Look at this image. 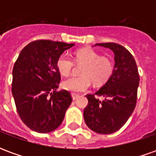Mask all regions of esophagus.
<instances>
[{
	"instance_id": "obj_1",
	"label": "esophagus",
	"mask_w": 156,
	"mask_h": 156,
	"mask_svg": "<svg viewBox=\"0 0 156 156\" xmlns=\"http://www.w3.org/2000/svg\"><path fill=\"white\" fill-rule=\"evenodd\" d=\"M78 97H79V94H72V98H73V100L77 99Z\"/></svg>"
}]
</instances>
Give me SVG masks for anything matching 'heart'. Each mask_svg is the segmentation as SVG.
I'll list each match as a JSON object with an SVG mask.
<instances>
[{
    "label": "heart",
    "instance_id": "heart-1",
    "mask_svg": "<svg viewBox=\"0 0 156 156\" xmlns=\"http://www.w3.org/2000/svg\"><path fill=\"white\" fill-rule=\"evenodd\" d=\"M77 63L85 66L81 71L80 77H71L62 82V87L66 90L73 93L87 90L91 86L92 81L95 85H102L108 81L114 71V65L110 59L101 57L93 49H81L75 53ZM74 66V62L68 55L62 54L58 59V71L64 76L70 74Z\"/></svg>",
    "mask_w": 156,
    "mask_h": 156
}]
</instances>
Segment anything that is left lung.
Instances as JSON below:
<instances>
[{
	"instance_id": "obj_1",
	"label": "left lung",
	"mask_w": 156,
	"mask_h": 156,
	"mask_svg": "<svg viewBox=\"0 0 156 156\" xmlns=\"http://www.w3.org/2000/svg\"><path fill=\"white\" fill-rule=\"evenodd\" d=\"M115 53V64L111 77L94 94H87L88 104L83 110L88 127L96 133L109 134L119 130L127 122L137 101L140 75L134 57L117 43H97ZM103 96L100 101L95 95Z\"/></svg>"
}]
</instances>
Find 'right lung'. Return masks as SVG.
Returning a JSON list of instances; mask_svg holds the SVG:
<instances>
[{"label":"right lung","instance_id":"right-lung-1","mask_svg":"<svg viewBox=\"0 0 156 156\" xmlns=\"http://www.w3.org/2000/svg\"><path fill=\"white\" fill-rule=\"evenodd\" d=\"M74 44L50 40L32 41L22 49L12 71V92L22 122L37 133L62 124L72 103L70 93L57 91L61 80L58 58Z\"/></svg>","mask_w":156,"mask_h":156}]
</instances>
